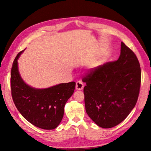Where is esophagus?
<instances>
[{
  "mask_svg": "<svg viewBox=\"0 0 151 151\" xmlns=\"http://www.w3.org/2000/svg\"><path fill=\"white\" fill-rule=\"evenodd\" d=\"M84 88V84L82 81H77L76 82V89L77 90H82Z\"/></svg>",
  "mask_w": 151,
  "mask_h": 151,
  "instance_id": "esophagus-1",
  "label": "esophagus"
}]
</instances>
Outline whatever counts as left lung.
<instances>
[{
	"label": "left lung",
	"mask_w": 151,
	"mask_h": 151,
	"mask_svg": "<svg viewBox=\"0 0 151 151\" xmlns=\"http://www.w3.org/2000/svg\"><path fill=\"white\" fill-rule=\"evenodd\" d=\"M141 68L133 51L121 42L117 61L92 69L82 78L86 113L104 129L121 123L135 106L141 84Z\"/></svg>",
	"instance_id": "obj_1"
}]
</instances>
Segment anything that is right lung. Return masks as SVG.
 I'll return each mask as SVG.
<instances>
[{"label": "right lung", "mask_w": 151, "mask_h": 151, "mask_svg": "<svg viewBox=\"0 0 151 151\" xmlns=\"http://www.w3.org/2000/svg\"><path fill=\"white\" fill-rule=\"evenodd\" d=\"M23 51L15 57L12 67L13 101L21 114L31 124L45 130L56 129L62 120L64 107L73 94L76 83H62L44 89L28 85L18 69L17 60Z\"/></svg>", "instance_id": "right-lung-1"}]
</instances>
